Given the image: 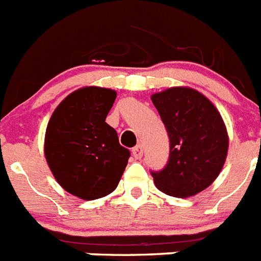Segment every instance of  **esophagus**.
I'll use <instances>...</instances> for the list:
<instances>
[{
    "instance_id": "1",
    "label": "esophagus",
    "mask_w": 261,
    "mask_h": 261,
    "mask_svg": "<svg viewBox=\"0 0 261 261\" xmlns=\"http://www.w3.org/2000/svg\"><path fill=\"white\" fill-rule=\"evenodd\" d=\"M133 155H134L135 159H141L143 156V147H142L141 144H138V146L133 148Z\"/></svg>"
}]
</instances>
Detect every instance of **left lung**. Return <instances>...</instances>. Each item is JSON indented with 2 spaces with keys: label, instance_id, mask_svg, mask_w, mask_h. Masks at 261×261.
I'll return each instance as SVG.
<instances>
[{
  "label": "left lung",
  "instance_id": "obj_1",
  "mask_svg": "<svg viewBox=\"0 0 261 261\" xmlns=\"http://www.w3.org/2000/svg\"><path fill=\"white\" fill-rule=\"evenodd\" d=\"M151 99L170 138L167 164L151 171L155 186L175 198L199 194L218 178L228 151L220 114L203 94L188 87L164 90Z\"/></svg>",
  "mask_w": 261,
  "mask_h": 261
}]
</instances>
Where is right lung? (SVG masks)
<instances>
[{"label":"right lung","instance_id":"1","mask_svg":"<svg viewBox=\"0 0 261 261\" xmlns=\"http://www.w3.org/2000/svg\"><path fill=\"white\" fill-rule=\"evenodd\" d=\"M117 93L83 87L57 107L45 135V156L54 178L67 192L85 200L103 198L117 188L130 150L119 144L106 123Z\"/></svg>","mask_w":261,"mask_h":261}]
</instances>
